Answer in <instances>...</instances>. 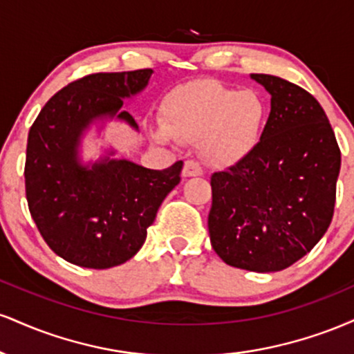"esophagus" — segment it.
I'll return each mask as SVG.
<instances>
[{
    "label": "esophagus",
    "mask_w": 354,
    "mask_h": 354,
    "mask_svg": "<svg viewBox=\"0 0 354 354\" xmlns=\"http://www.w3.org/2000/svg\"><path fill=\"white\" fill-rule=\"evenodd\" d=\"M203 169L196 161H186L183 166V178H193V176H201Z\"/></svg>",
    "instance_id": "obj_1"
}]
</instances>
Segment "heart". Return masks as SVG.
Listing matches in <instances>:
<instances>
[{
	"instance_id": "b5f03b06",
	"label": "heart",
	"mask_w": 354,
	"mask_h": 354,
	"mask_svg": "<svg viewBox=\"0 0 354 354\" xmlns=\"http://www.w3.org/2000/svg\"><path fill=\"white\" fill-rule=\"evenodd\" d=\"M163 123L151 126L161 143L200 141L203 156L216 166L234 165L254 151L268 121L266 100L254 89L198 80L165 96Z\"/></svg>"
}]
</instances>
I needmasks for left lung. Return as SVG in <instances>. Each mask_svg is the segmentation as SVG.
I'll use <instances>...</instances> for the list:
<instances>
[{"instance_id":"left-lung-1","label":"left lung","mask_w":354,"mask_h":354,"mask_svg":"<svg viewBox=\"0 0 354 354\" xmlns=\"http://www.w3.org/2000/svg\"><path fill=\"white\" fill-rule=\"evenodd\" d=\"M271 95L261 141L211 176V246L226 265L271 273L310 253L330 226L341 153L321 104L290 81L250 75Z\"/></svg>"}]
</instances>
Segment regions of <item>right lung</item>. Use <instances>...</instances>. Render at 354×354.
I'll return each instance as SVG.
<instances>
[{
	"instance_id": "obj_1",
	"label": "right lung",
	"mask_w": 354,
	"mask_h": 354,
	"mask_svg": "<svg viewBox=\"0 0 354 354\" xmlns=\"http://www.w3.org/2000/svg\"><path fill=\"white\" fill-rule=\"evenodd\" d=\"M153 70L96 73L56 93L31 126L26 146V198L31 218L56 254L76 266L106 270L131 259L161 203L180 183L183 161L149 169L101 146L84 160V138H101L108 123L135 131L123 111L148 86Z\"/></svg>"
}]
</instances>
